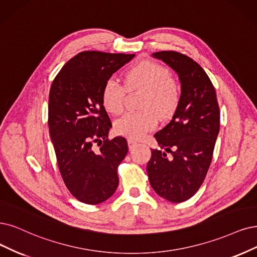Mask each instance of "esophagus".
<instances>
[{
	"label": "esophagus",
	"instance_id": "obj_1",
	"mask_svg": "<svg viewBox=\"0 0 257 257\" xmlns=\"http://www.w3.org/2000/svg\"><path fill=\"white\" fill-rule=\"evenodd\" d=\"M138 145V142L136 140H132V139H128V146H129V149H132L135 148L136 146Z\"/></svg>",
	"mask_w": 257,
	"mask_h": 257
}]
</instances>
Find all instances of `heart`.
Wrapping results in <instances>:
<instances>
[{
	"label": "heart",
	"mask_w": 257,
	"mask_h": 257,
	"mask_svg": "<svg viewBox=\"0 0 257 257\" xmlns=\"http://www.w3.org/2000/svg\"><path fill=\"white\" fill-rule=\"evenodd\" d=\"M128 90L144 89L140 111L128 112L115 123L116 134L132 139H140L154 130L160 118L166 119L175 113L180 101V87L170 77L165 66L153 61H143L132 68L126 75ZM125 88L116 79L110 78L102 89V103L112 114H119L123 109Z\"/></svg>",
	"instance_id": "1"
}]
</instances>
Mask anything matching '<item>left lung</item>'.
Masks as SVG:
<instances>
[{"mask_svg":"<svg viewBox=\"0 0 257 257\" xmlns=\"http://www.w3.org/2000/svg\"><path fill=\"white\" fill-rule=\"evenodd\" d=\"M153 57L177 73L181 95L172 120L155 135L164 151L151 149L147 174L159 196L179 203L193 197L204 181L219 134V107L212 81L196 61L173 51Z\"/></svg>","mask_w":257,"mask_h":257,"instance_id":"left-lung-1","label":"left lung"}]
</instances>
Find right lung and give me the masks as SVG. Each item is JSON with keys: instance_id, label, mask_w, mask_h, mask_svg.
<instances>
[{"instance_id": "obj_1", "label": "right lung", "mask_w": 257, "mask_h": 257, "mask_svg": "<svg viewBox=\"0 0 257 257\" xmlns=\"http://www.w3.org/2000/svg\"><path fill=\"white\" fill-rule=\"evenodd\" d=\"M135 56L81 52L63 65L52 83L50 136L63 181L80 202L101 203L117 188V167L128 145L122 137L108 139L112 123L101 95L112 74Z\"/></svg>"}]
</instances>
